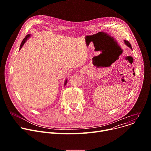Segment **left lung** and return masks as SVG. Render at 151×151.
<instances>
[{"instance_id":"obj_1","label":"left lung","mask_w":151,"mask_h":151,"mask_svg":"<svg viewBox=\"0 0 151 151\" xmlns=\"http://www.w3.org/2000/svg\"><path fill=\"white\" fill-rule=\"evenodd\" d=\"M124 42H125V44L128 47H130L132 50V46H131V44H130V42H129L128 40H124Z\"/></svg>"}]
</instances>
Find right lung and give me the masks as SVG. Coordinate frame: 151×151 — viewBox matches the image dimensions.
I'll return each instance as SVG.
<instances>
[{"label": "right lung", "mask_w": 151, "mask_h": 151, "mask_svg": "<svg viewBox=\"0 0 151 151\" xmlns=\"http://www.w3.org/2000/svg\"><path fill=\"white\" fill-rule=\"evenodd\" d=\"M30 35H26V37H25V38L23 40V41H22V42H21V45H20V47H19V50L22 48V47L23 46V45L24 44V43L26 42V41L27 40V39L30 37ZM66 83H67V80L66 81V82H65V83H64V85H66Z\"/></svg>", "instance_id": "1"}]
</instances>
